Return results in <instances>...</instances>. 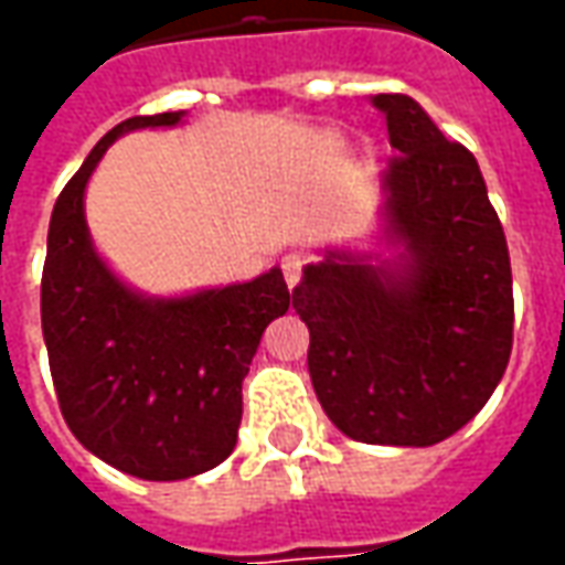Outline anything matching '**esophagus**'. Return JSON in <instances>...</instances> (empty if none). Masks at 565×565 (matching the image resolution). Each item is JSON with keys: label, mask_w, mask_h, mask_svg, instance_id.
Returning <instances> with one entry per match:
<instances>
[{"label": "esophagus", "mask_w": 565, "mask_h": 565, "mask_svg": "<svg viewBox=\"0 0 565 565\" xmlns=\"http://www.w3.org/2000/svg\"><path fill=\"white\" fill-rule=\"evenodd\" d=\"M302 266H306V257H302V254H287V257L281 259V271L287 287H296V284H299V278H302Z\"/></svg>", "instance_id": "obj_1"}]
</instances>
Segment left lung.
<instances>
[{"mask_svg":"<svg viewBox=\"0 0 565 565\" xmlns=\"http://www.w3.org/2000/svg\"><path fill=\"white\" fill-rule=\"evenodd\" d=\"M372 103L399 150L384 186L408 266L387 275L327 254L302 271L294 308L311 332L308 372L332 424L366 445L426 448L469 424L509 366V245L472 153L412 96Z\"/></svg>","mask_w":565,"mask_h":565,"instance_id":"obj_1","label":"left lung"}]
</instances>
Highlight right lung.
I'll use <instances>...</instances> for the list:
<instances>
[{
  "label": "right lung",
  "instance_id": "obj_1",
  "mask_svg": "<svg viewBox=\"0 0 565 565\" xmlns=\"http://www.w3.org/2000/svg\"><path fill=\"white\" fill-rule=\"evenodd\" d=\"M178 111L129 117L63 186L42 271V330L56 403L81 445L120 472L178 481L235 448L242 381L263 330L290 308L281 269L184 299H141L93 254L84 186L129 129L174 127Z\"/></svg>",
  "mask_w": 565,
  "mask_h": 565
}]
</instances>
